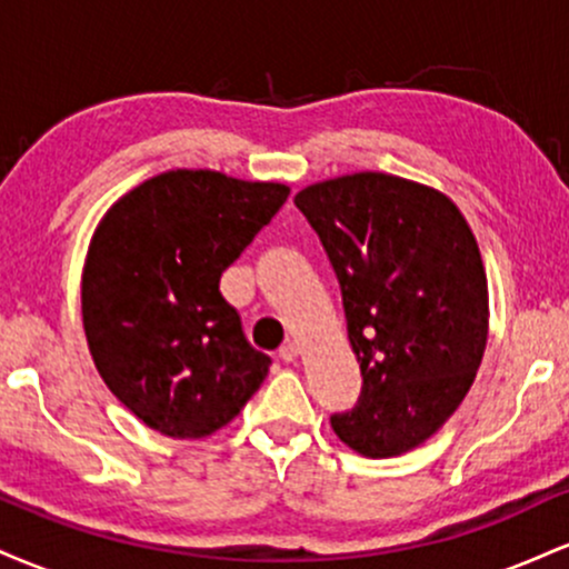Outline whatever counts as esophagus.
Masks as SVG:
<instances>
[{
	"mask_svg": "<svg viewBox=\"0 0 569 569\" xmlns=\"http://www.w3.org/2000/svg\"><path fill=\"white\" fill-rule=\"evenodd\" d=\"M297 356H299V348L293 342H286L283 348L278 350V358H280V361H286V363H291Z\"/></svg>",
	"mask_w": 569,
	"mask_h": 569,
	"instance_id": "esophagus-1",
	"label": "esophagus"
}]
</instances>
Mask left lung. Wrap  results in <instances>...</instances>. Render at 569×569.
I'll return each mask as SVG.
<instances>
[{
	"mask_svg": "<svg viewBox=\"0 0 569 569\" xmlns=\"http://www.w3.org/2000/svg\"><path fill=\"white\" fill-rule=\"evenodd\" d=\"M293 206L335 267L361 396L331 428L367 457L409 452L452 417L487 348V272L471 227L436 189L352 173Z\"/></svg>",
	"mask_w": 569,
	"mask_h": 569,
	"instance_id": "8db88e82",
	"label": "left lung"
}]
</instances>
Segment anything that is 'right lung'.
Here are the masks:
<instances>
[{
	"mask_svg": "<svg viewBox=\"0 0 569 569\" xmlns=\"http://www.w3.org/2000/svg\"><path fill=\"white\" fill-rule=\"evenodd\" d=\"M289 187L168 171L117 200L90 240L82 323L98 375L149 428L202 439L246 407L270 356L251 348L221 272Z\"/></svg>",
	"mask_w": 569,
	"mask_h": 569,
	"instance_id": "obj_1",
	"label": "right lung"
}]
</instances>
